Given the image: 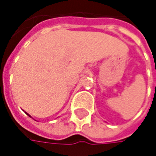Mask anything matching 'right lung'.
<instances>
[{"mask_svg": "<svg viewBox=\"0 0 156 156\" xmlns=\"http://www.w3.org/2000/svg\"><path fill=\"white\" fill-rule=\"evenodd\" d=\"M27 115H28V114H27ZM29 115V116H30V115Z\"/></svg>", "mask_w": 156, "mask_h": 156, "instance_id": "right-lung-1", "label": "right lung"}]
</instances>
